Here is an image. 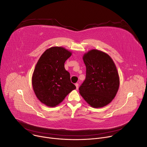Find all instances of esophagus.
I'll return each instance as SVG.
<instances>
[{
  "label": "esophagus",
  "instance_id": "esophagus-1",
  "mask_svg": "<svg viewBox=\"0 0 147 147\" xmlns=\"http://www.w3.org/2000/svg\"><path fill=\"white\" fill-rule=\"evenodd\" d=\"M75 86H76V89L78 90V83H76V84H75Z\"/></svg>",
  "mask_w": 147,
  "mask_h": 147
}]
</instances>
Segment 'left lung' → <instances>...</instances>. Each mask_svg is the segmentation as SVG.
Returning a JSON list of instances; mask_svg holds the SVG:
<instances>
[{"mask_svg": "<svg viewBox=\"0 0 147 147\" xmlns=\"http://www.w3.org/2000/svg\"><path fill=\"white\" fill-rule=\"evenodd\" d=\"M82 59L86 66V78L79 92L87 103L94 108H102L115 98L120 85L116 66L107 53L92 49Z\"/></svg>", "mask_w": 147, "mask_h": 147, "instance_id": "left-lung-1", "label": "left lung"}]
</instances>
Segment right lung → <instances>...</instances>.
Masks as SVG:
<instances>
[{"mask_svg": "<svg viewBox=\"0 0 147 147\" xmlns=\"http://www.w3.org/2000/svg\"><path fill=\"white\" fill-rule=\"evenodd\" d=\"M72 52L61 47L47 49L35 67L32 86L39 100L49 107H55L76 88L71 82L65 63Z\"/></svg>", "mask_w": 147, "mask_h": 147, "instance_id": "obj_1", "label": "right lung"}]
</instances>
